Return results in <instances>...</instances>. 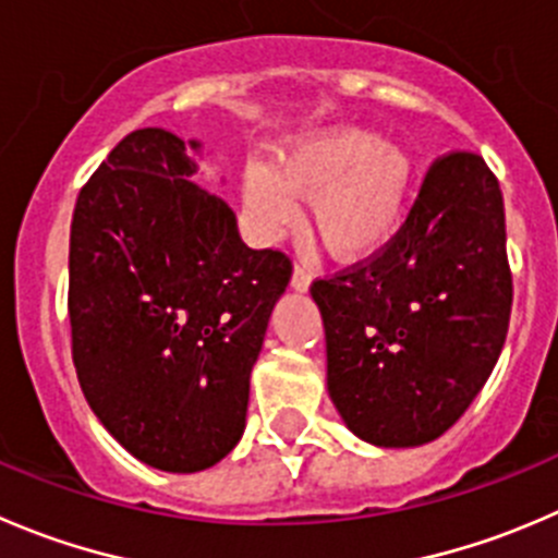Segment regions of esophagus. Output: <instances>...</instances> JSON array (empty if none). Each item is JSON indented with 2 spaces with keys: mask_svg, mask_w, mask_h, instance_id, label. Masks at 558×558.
<instances>
[{
  "mask_svg": "<svg viewBox=\"0 0 558 558\" xmlns=\"http://www.w3.org/2000/svg\"><path fill=\"white\" fill-rule=\"evenodd\" d=\"M313 283V267L311 264H294V275H291V289L307 291Z\"/></svg>",
  "mask_w": 558,
  "mask_h": 558,
  "instance_id": "1",
  "label": "esophagus"
}]
</instances>
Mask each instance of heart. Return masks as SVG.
Masks as SVG:
<instances>
[{
    "label": "heart",
    "mask_w": 558,
    "mask_h": 558,
    "mask_svg": "<svg viewBox=\"0 0 558 558\" xmlns=\"http://www.w3.org/2000/svg\"><path fill=\"white\" fill-rule=\"evenodd\" d=\"M411 163L400 149L365 130L322 135L280 155L278 177L264 166L245 171L247 207L267 231L296 215L291 193L311 198V223L335 256H365L398 231Z\"/></svg>",
    "instance_id": "b5f03b06"
}]
</instances>
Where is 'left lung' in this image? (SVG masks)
Listing matches in <instances>:
<instances>
[{
	"instance_id": "1",
	"label": "left lung",
	"mask_w": 558,
	"mask_h": 558,
	"mask_svg": "<svg viewBox=\"0 0 558 558\" xmlns=\"http://www.w3.org/2000/svg\"><path fill=\"white\" fill-rule=\"evenodd\" d=\"M340 416L378 447L439 439L488 381L512 311L505 198L477 153L430 163L403 226L311 286Z\"/></svg>"
}]
</instances>
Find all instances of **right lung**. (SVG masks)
Listing matches in <instances>:
<instances>
[{"instance_id": "right-lung-1", "label": "right lung", "mask_w": 558, "mask_h": 558, "mask_svg": "<svg viewBox=\"0 0 558 558\" xmlns=\"http://www.w3.org/2000/svg\"><path fill=\"white\" fill-rule=\"evenodd\" d=\"M191 174L180 135L133 130L81 187L70 226L86 403L130 456L177 474L215 466L240 441L251 371L291 280V258L247 247L229 204Z\"/></svg>"}]
</instances>
